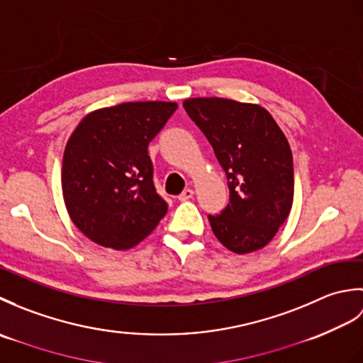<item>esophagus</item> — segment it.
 <instances>
[{"instance_id": "1", "label": "esophagus", "mask_w": 363, "mask_h": 363, "mask_svg": "<svg viewBox=\"0 0 363 363\" xmlns=\"http://www.w3.org/2000/svg\"><path fill=\"white\" fill-rule=\"evenodd\" d=\"M190 198H194V190L191 189H186L179 196H177L179 201H187V199H190Z\"/></svg>"}]
</instances>
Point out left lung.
I'll return each mask as SVG.
<instances>
[{"mask_svg": "<svg viewBox=\"0 0 363 363\" xmlns=\"http://www.w3.org/2000/svg\"><path fill=\"white\" fill-rule=\"evenodd\" d=\"M184 109L212 145L228 177L229 204L220 215H209L215 237L235 254L264 248L293 204L295 177L287 137L259 104L189 98Z\"/></svg>", "mask_w": 363, "mask_h": 363, "instance_id": "1", "label": "left lung"}]
</instances>
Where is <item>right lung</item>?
I'll return each instance as SVG.
<instances>
[{
  "label": "right lung",
  "mask_w": 363,
  "mask_h": 363,
  "mask_svg": "<svg viewBox=\"0 0 363 363\" xmlns=\"http://www.w3.org/2000/svg\"><path fill=\"white\" fill-rule=\"evenodd\" d=\"M176 103H123L90 112L70 135L62 194L81 233L106 248L129 250L165 217L168 204L152 181L148 145Z\"/></svg>",
  "instance_id": "add662e5"
}]
</instances>
